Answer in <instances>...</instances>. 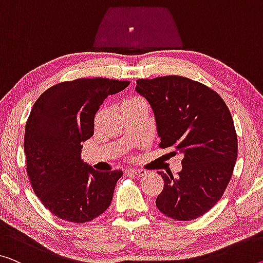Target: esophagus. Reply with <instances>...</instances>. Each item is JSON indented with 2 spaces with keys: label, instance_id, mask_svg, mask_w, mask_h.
<instances>
[{
  "label": "esophagus",
  "instance_id": "obj_1",
  "mask_svg": "<svg viewBox=\"0 0 263 263\" xmlns=\"http://www.w3.org/2000/svg\"><path fill=\"white\" fill-rule=\"evenodd\" d=\"M128 172L134 174L135 176H143V175H145V174H147V172L143 171V169H137V168H130Z\"/></svg>",
  "mask_w": 263,
  "mask_h": 263
}]
</instances>
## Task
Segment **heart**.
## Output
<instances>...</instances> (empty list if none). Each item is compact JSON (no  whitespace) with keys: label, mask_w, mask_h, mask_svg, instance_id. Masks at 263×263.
I'll return each instance as SVG.
<instances>
[{"label":"heart","mask_w":263,"mask_h":263,"mask_svg":"<svg viewBox=\"0 0 263 263\" xmlns=\"http://www.w3.org/2000/svg\"><path fill=\"white\" fill-rule=\"evenodd\" d=\"M132 100H140V99H137V98H135V99H132Z\"/></svg>","instance_id":"obj_1"}]
</instances>
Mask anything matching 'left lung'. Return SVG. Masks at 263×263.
<instances>
[{
  "mask_svg": "<svg viewBox=\"0 0 263 263\" xmlns=\"http://www.w3.org/2000/svg\"><path fill=\"white\" fill-rule=\"evenodd\" d=\"M135 90L153 109L160 147H175L183 155L176 176L159 172L164 187L156 207L174 220L197 219L223 195L235 165L237 136L227 104L183 76L137 80Z\"/></svg>",
  "mask_w": 263,
  "mask_h": 263,
  "instance_id": "left-lung-1",
  "label": "left lung"
}]
</instances>
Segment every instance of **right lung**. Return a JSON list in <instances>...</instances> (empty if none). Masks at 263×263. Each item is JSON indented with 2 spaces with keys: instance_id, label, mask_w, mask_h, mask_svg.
<instances>
[{
  "instance_id": "obj_1",
  "label": "right lung",
  "mask_w": 263,
  "mask_h": 263,
  "mask_svg": "<svg viewBox=\"0 0 263 263\" xmlns=\"http://www.w3.org/2000/svg\"><path fill=\"white\" fill-rule=\"evenodd\" d=\"M129 81L79 79L47 89L36 100L24 132L27 174L43 205L60 219L84 223L110 205L122 171L99 172L81 159L94 135V118L108 95Z\"/></svg>"
}]
</instances>
